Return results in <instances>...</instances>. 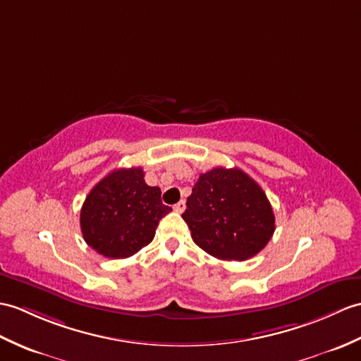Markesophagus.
Listing matches in <instances>:
<instances>
[{
  "label": "esophagus",
  "mask_w": 361,
  "mask_h": 361,
  "mask_svg": "<svg viewBox=\"0 0 361 361\" xmlns=\"http://www.w3.org/2000/svg\"><path fill=\"white\" fill-rule=\"evenodd\" d=\"M184 207H186V203H184V201L181 200V201H178V203H177V204H175V206H173V211H175V212H177V214H181V212L184 211Z\"/></svg>",
  "instance_id": "obj_1"
}]
</instances>
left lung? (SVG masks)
I'll return each instance as SVG.
<instances>
[{"label":"left lung","mask_w":361,"mask_h":361,"mask_svg":"<svg viewBox=\"0 0 361 361\" xmlns=\"http://www.w3.org/2000/svg\"><path fill=\"white\" fill-rule=\"evenodd\" d=\"M181 215L195 245L220 259L243 262L274 235L275 216L263 189L241 169L201 173Z\"/></svg>","instance_id":"1"}]
</instances>
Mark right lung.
Returning a JSON list of instances; mask_svg holds the SVG:
<instances>
[{
  "mask_svg": "<svg viewBox=\"0 0 361 361\" xmlns=\"http://www.w3.org/2000/svg\"><path fill=\"white\" fill-rule=\"evenodd\" d=\"M172 211L160 188L147 186L141 167L116 169L95 184L81 207L82 238L107 258H128L147 246Z\"/></svg>",
  "mask_w": 361,
  "mask_h": 361,
  "instance_id": "1",
  "label": "right lung"
}]
</instances>
